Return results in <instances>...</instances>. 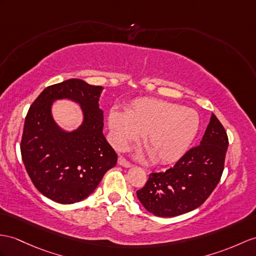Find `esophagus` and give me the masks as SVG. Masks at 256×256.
Listing matches in <instances>:
<instances>
[{"label": "esophagus", "instance_id": "obj_1", "mask_svg": "<svg viewBox=\"0 0 256 256\" xmlns=\"http://www.w3.org/2000/svg\"><path fill=\"white\" fill-rule=\"evenodd\" d=\"M118 164L124 166V167H130V166H132V163H130V162H128L124 156L118 158Z\"/></svg>", "mask_w": 256, "mask_h": 256}]
</instances>
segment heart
<instances>
[{"label":"heart","instance_id":"obj_1","mask_svg":"<svg viewBox=\"0 0 256 256\" xmlns=\"http://www.w3.org/2000/svg\"><path fill=\"white\" fill-rule=\"evenodd\" d=\"M108 126L117 150L128 148L141 134L151 160L165 165L186 152L200 128V117L194 110L179 104L142 98L130 103L126 113L112 110Z\"/></svg>","mask_w":256,"mask_h":256}]
</instances>
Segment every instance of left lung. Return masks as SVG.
I'll use <instances>...</instances> for the list:
<instances>
[{
  "label": "left lung",
  "instance_id": "1",
  "mask_svg": "<svg viewBox=\"0 0 256 256\" xmlns=\"http://www.w3.org/2000/svg\"><path fill=\"white\" fill-rule=\"evenodd\" d=\"M228 136L212 114L200 144L188 150L166 172L150 174L136 196L148 212L160 217L188 213L208 200L222 178Z\"/></svg>",
  "mask_w": 256,
  "mask_h": 256
}]
</instances>
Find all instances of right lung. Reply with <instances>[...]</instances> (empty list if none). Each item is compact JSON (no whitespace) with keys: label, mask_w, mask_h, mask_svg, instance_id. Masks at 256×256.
I'll list each match as a JSON object with an SVG mask.
<instances>
[{"label":"right lung","mask_w":256,"mask_h":256,"mask_svg":"<svg viewBox=\"0 0 256 256\" xmlns=\"http://www.w3.org/2000/svg\"><path fill=\"white\" fill-rule=\"evenodd\" d=\"M102 90L101 86L81 79H68L48 86L28 110L22 158L36 188L55 202L82 201L117 163V154L102 132L103 112L98 108ZM58 98L74 99L83 108L84 122L72 133L63 132L52 120L50 106Z\"/></svg>","instance_id":"obj_1"}]
</instances>
